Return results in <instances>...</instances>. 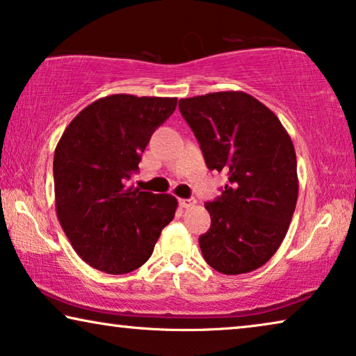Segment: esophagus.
<instances>
[{"label":"esophagus","instance_id":"esophagus-1","mask_svg":"<svg viewBox=\"0 0 356 356\" xmlns=\"http://www.w3.org/2000/svg\"><path fill=\"white\" fill-rule=\"evenodd\" d=\"M179 203L182 208L188 209V208H193V206L196 204V200L195 198H184V200H179Z\"/></svg>","mask_w":356,"mask_h":356}]
</instances>
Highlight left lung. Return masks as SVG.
<instances>
[{
  "instance_id": "1",
  "label": "left lung",
  "mask_w": 356,
  "mask_h": 356,
  "mask_svg": "<svg viewBox=\"0 0 356 356\" xmlns=\"http://www.w3.org/2000/svg\"><path fill=\"white\" fill-rule=\"evenodd\" d=\"M206 166L229 177L206 203L211 229L200 236L204 261L224 275L262 267L293 219L299 180L293 140L277 115L241 91L180 99Z\"/></svg>"
}]
</instances>
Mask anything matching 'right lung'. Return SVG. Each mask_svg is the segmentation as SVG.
<instances>
[{
  "mask_svg": "<svg viewBox=\"0 0 356 356\" xmlns=\"http://www.w3.org/2000/svg\"><path fill=\"white\" fill-rule=\"evenodd\" d=\"M177 107L176 97L113 94L83 108L54 152L56 212L78 256L110 275L150 259L177 200L127 185L150 137Z\"/></svg>",
  "mask_w": 356,
  "mask_h": 356,
  "instance_id": "obj_1",
  "label": "right lung"
}]
</instances>
